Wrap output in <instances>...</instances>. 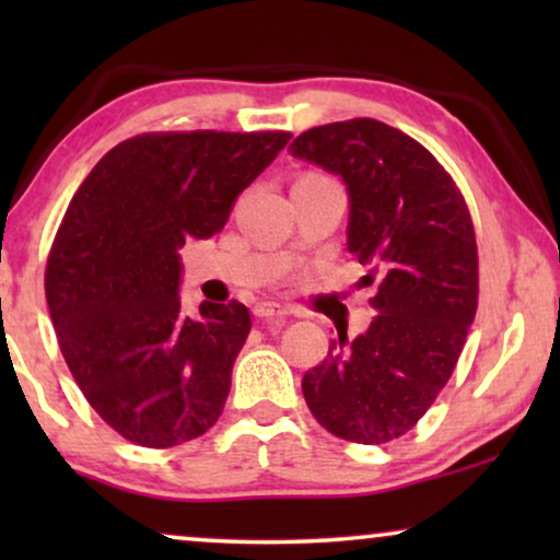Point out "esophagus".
Here are the masks:
<instances>
[{
    "instance_id": "obj_1",
    "label": "esophagus",
    "mask_w": 560,
    "mask_h": 560,
    "mask_svg": "<svg viewBox=\"0 0 560 560\" xmlns=\"http://www.w3.org/2000/svg\"><path fill=\"white\" fill-rule=\"evenodd\" d=\"M255 316L257 318H265V320H282L288 316V308H282L280 303H272V301H265V303H257L255 305Z\"/></svg>"
}]
</instances>
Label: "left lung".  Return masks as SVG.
Here are the masks:
<instances>
[{"label":"left lung","mask_w":560,"mask_h":560,"mask_svg":"<svg viewBox=\"0 0 560 560\" xmlns=\"http://www.w3.org/2000/svg\"><path fill=\"white\" fill-rule=\"evenodd\" d=\"M295 158L347 183L349 252L377 280L372 326L331 341L303 377L313 418L343 441L380 446L425 416L466 343L479 303V255L462 190L423 144L377 119L313 127Z\"/></svg>","instance_id":"obj_1"}]
</instances>
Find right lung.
I'll use <instances>...</instances> for the list:
<instances>
[{"label": "right lung", "instance_id": "add662e5", "mask_svg": "<svg viewBox=\"0 0 560 560\" xmlns=\"http://www.w3.org/2000/svg\"><path fill=\"white\" fill-rule=\"evenodd\" d=\"M290 132H144L94 165L45 265L58 347L91 408L148 448L194 441L224 410L252 318L242 303L180 308L178 249L224 229L236 196Z\"/></svg>", "mask_w": 560, "mask_h": 560}]
</instances>
